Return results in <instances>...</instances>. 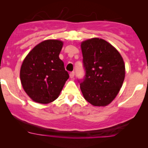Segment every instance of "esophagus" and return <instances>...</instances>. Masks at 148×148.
<instances>
[{
  "mask_svg": "<svg viewBox=\"0 0 148 148\" xmlns=\"http://www.w3.org/2000/svg\"><path fill=\"white\" fill-rule=\"evenodd\" d=\"M69 76H70V78H74V71H71V72H70L69 74Z\"/></svg>",
  "mask_w": 148,
  "mask_h": 148,
  "instance_id": "34e87169",
  "label": "esophagus"
}]
</instances>
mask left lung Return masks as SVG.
I'll use <instances>...</instances> for the list:
<instances>
[{
    "instance_id": "left-lung-1",
    "label": "left lung",
    "mask_w": 148,
    "mask_h": 148,
    "mask_svg": "<svg viewBox=\"0 0 148 148\" xmlns=\"http://www.w3.org/2000/svg\"><path fill=\"white\" fill-rule=\"evenodd\" d=\"M85 76L78 80L84 99L94 106H107L120 90L125 76L123 59L105 40L93 38L81 44Z\"/></svg>"
}]
</instances>
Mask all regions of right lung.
Masks as SVG:
<instances>
[{
  "instance_id": "right-lung-1",
  "label": "right lung",
  "mask_w": 148,
  "mask_h": 148,
  "mask_svg": "<svg viewBox=\"0 0 148 148\" xmlns=\"http://www.w3.org/2000/svg\"><path fill=\"white\" fill-rule=\"evenodd\" d=\"M59 40H46L36 45L23 60L20 71L21 84L34 102L48 104L56 99L69 79L59 55Z\"/></svg>"
}]
</instances>
